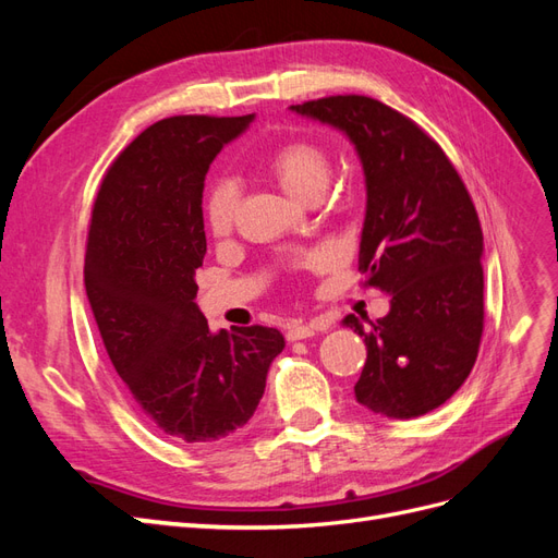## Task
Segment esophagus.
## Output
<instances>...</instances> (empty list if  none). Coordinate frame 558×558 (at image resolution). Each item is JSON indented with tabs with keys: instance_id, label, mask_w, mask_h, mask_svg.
Here are the masks:
<instances>
[{
	"instance_id": "obj_1",
	"label": "esophagus",
	"mask_w": 558,
	"mask_h": 558,
	"mask_svg": "<svg viewBox=\"0 0 558 558\" xmlns=\"http://www.w3.org/2000/svg\"><path fill=\"white\" fill-rule=\"evenodd\" d=\"M330 328V324L326 318H314L310 320V324H300V326H293L289 332H286V337H289V342H295V340H307V337L316 335V332H326Z\"/></svg>"
}]
</instances>
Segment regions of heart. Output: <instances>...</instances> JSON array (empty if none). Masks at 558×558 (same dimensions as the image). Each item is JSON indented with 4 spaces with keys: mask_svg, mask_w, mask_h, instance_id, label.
<instances>
[{
    "mask_svg": "<svg viewBox=\"0 0 558 558\" xmlns=\"http://www.w3.org/2000/svg\"><path fill=\"white\" fill-rule=\"evenodd\" d=\"M267 167L281 189L302 202L316 193H324L330 179V158L324 148L312 142L281 146L269 158ZM238 211L240 185L232 179H221L207 197V223L216 238H223L232 230L234 221H238ZM318 258H324V253Z\"/></svg>",
    "mask_w": 558,
    "mask_h": 558,
    "instance_id": "heart-1",
    "label": "heart"
}]
</instances>
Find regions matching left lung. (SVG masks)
I'll use <instances>...</instances> for the list:
<instances>
[{
    "label": "left lung",
    "instance_id": "obj_1",
    "mask_svg": "<svg viewBox=\"0 0 558 558\" xmlns=\"http://www.w3.org/2000/svg\"><path fill=\"white\" fill-rule=\"evenodd\" d=\"M291 111L340 130L365 174L359 269L391 295L384 318L344 316L365 337L356 400L388 418L445 404L477 361L484 328V238L475 205L445 156L408 116L365 95H335Z\"/></svg>",
    "mask_w": 558,
    "mask_h": 558
}]
</instances>
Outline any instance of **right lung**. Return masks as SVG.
<instances>
[{"label": "right lung", "mask_w": 558, "mask_h": 558, "mask_svg": "<svg viewBox=\"0 0 558 558\" xmlns=\"http://www.w3.org/2000/svg\"><path fill=\"white\" fill-rule=\"evenodd\" d=\"M253 113L174 116L146 128L99 185L86 248V293L118 377L179 442L238 433L286 347L277 328L211 332L195 269L207 253L202 191L209 165Z\"/></svg>", "instance_id": "1"}]
</instances>
